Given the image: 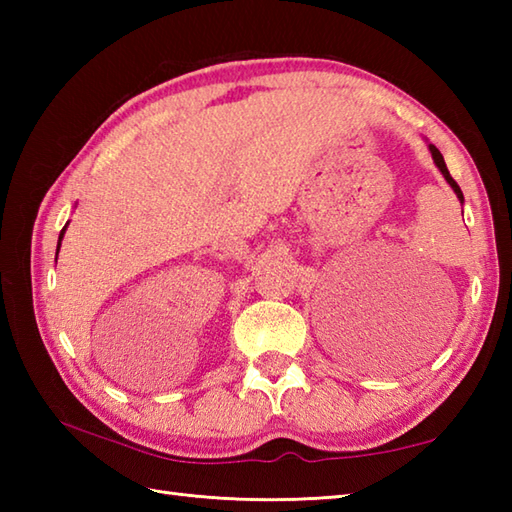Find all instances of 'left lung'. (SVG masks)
Instances as JSON below:
<instances>
[{
	"mask_svg": "<svg viewBox=\"0 0 512 512\" xmlns=\"http://www.w3.org/2000/svg\"><path fill=\"white\" fill-rule=\"evenodd\" d=\"M429 151H431V156H433V162H436V167L442 171L444 180H447V182L451 184V189L455 191V195H458V200H460V202H464L462 189L458 187V182H455V180L451 178V173H449V169H447V162H444V158H442V154H440V149H438L436 145H429Z\"/></svg>",
	"mask_w": 512,
	"mask_h": 512,
	"instance_id": "left-lung-1",
	"label": "left lung"
}]
</instances>
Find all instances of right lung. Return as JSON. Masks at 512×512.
<instances>
[{
    "instance_id": "1",
    "label": "right lung",
    "mask_w": 512,
    "mask_h": 512,
    "mask_svg": "<svg viewBox=\"0 0 512 512\" xmlns=\"http://www.w3.org/2000/svg\"><path fill=\"white\" fill-rule=\"evenodd\" d=\"M65 226H68V224H65ZM65 226H63V231L59 233V242H57V255H59V246H61V239H63V233H65Z\"/></svg>"
}]
</instances>
